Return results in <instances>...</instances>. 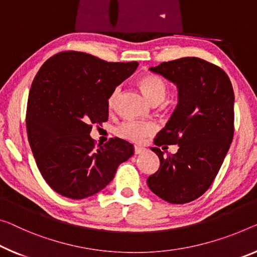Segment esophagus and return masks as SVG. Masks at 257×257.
<instances>
[{
  "label": "esophagus",
  "mask_w": 257,
  "mask_h": 257,
  "mask_svg": "<svg viewBox=\"0 0 257 257\" xmlns=\"http://www.w3.org/2000/svg\"><path fill=\"white\" fill-rule=\"evenodd\" d=\"M145 152H146V149L142 147H139V146H136V147H134V153H136L137 155H139V154H142Z\"/></svg>",
  "instance_id": "34e87169"
}]
</instances>
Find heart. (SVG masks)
I'll return each mask as SVG.
<instances>
[{
    "label": "heart",
    "mask_w": 257,
    "mask_h": 257,
    "mask_svg": "<svg viewBox=\"0 0 257 257\" xmlns=\"http://www.w3.org/2000/svg\"><path fill=\"white\" fill-rule=\"evenodd\" d=\"M139 85L144 90L145 95L147 96L153 104L163 101L167 94V84L161 78L154 74H145L139 79ZM120 93V87H116L112 90L108 98V106L110 109L115 106L117 97ZM156 131V125L152 121H139V120H126L117 127L118 136L124 139L133 142L144 141L148 136Z\"/></svg>",
    "instance_id": "1"
}]
</instances>
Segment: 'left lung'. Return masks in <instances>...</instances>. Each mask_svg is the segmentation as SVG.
<instances>
[{"label":"left lung","instance_id":"1","mask_svg":"<svg viewBox=\"0 0 257 257\" xmlns=\"http://www.w3.org/2000/svg\"><path fill=\"white\" fill-rule=\"evenodd\" d=\"M149 70L177 86L178 104L151 148L161 164L148 177V187L167 202H191L210 187L233 139V88L222 69L197 57ZM163 144H178L180 149L164 158L158 148Z\"/></svg>","mask_w":257,"mask_h":257}]
</instances>
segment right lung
<instances>
[{
    "label": "right lung",
    "mask_w": 257,
    "mask_h": 257,
    "mask_svg": "<svg viewBox=\"0 0 257 257\" xmlns=\"http://www.w3.org/2000/svg\"><path fill=\"white\" fill-rule=\"evenodd\" d=\"M138 62L111 63L80 51H62L43 63L30 89L29 142L46 183L69 199L102 191L118 165L134 154L119 138L95 147L93 124L108 120V98Z\"/></svg>",
    "instance_id": "right-lung-1"
}]
</instances>
